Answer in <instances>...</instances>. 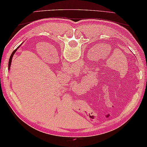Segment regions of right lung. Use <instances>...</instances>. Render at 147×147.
<instances>
[{
  "label": "right lung",
  "mask_w": 147,
  "mask_h": 147,
  "mask_svg": "<svg viewBox=\"0 0 147 147\" xmlns=\"http://www.w3.org/2000/svg\"><path fill=\"white\" fill-rule=\"evenodd\" d=\"M19 47V46H18ZM18 47L17 48L16 50H14V51H13V52L12 53V54H11V56H10V59H9V61H8V69H10V65H11V62H12V57H13V56H14V53H15L16 52V50H17V49L18 48Z\"/></svg>",
  "instance_id": "add662e5"
}]
</instances>
